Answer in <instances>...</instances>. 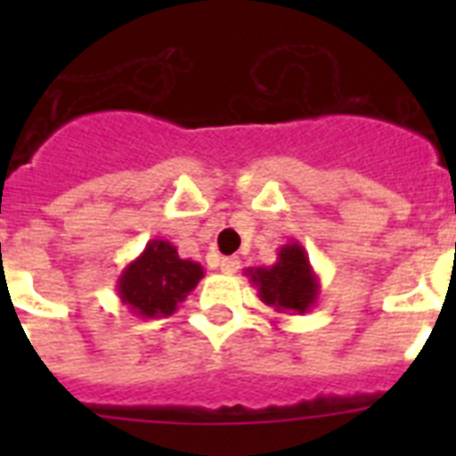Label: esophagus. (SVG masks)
<instances>
[{
    "label": "esophagus",
    "mask_w": 456,
    "mask_h": 456,
    "mask_svg": "<svg viewBox=\"0 0 456 456\" xmlns=\"http://www.w3.org/2000/svg\"><path fill=\"white\" fill-rule=\"evenodd\" d=\"M237 269H240V260H237L235 256L224 257V260H221V272L224 273H235Z\"/></svg>",
    "instance_id": "34e87169"
}]
</instances>
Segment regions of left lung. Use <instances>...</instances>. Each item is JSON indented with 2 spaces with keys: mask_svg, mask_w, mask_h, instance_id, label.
<instances>
[{
  "mask_svg": "<svg viewBox=\"0 0 456 456\" xmlns=\"http://www.w3.org/2000/svg\"><path fill=\"white\" fill-rule=\"evenodd\" d=\"M257 297L276 313L304 315L320 297V278L313 272L308 253L299 241H289L278 248L276 263L272 267L244 269Z\"/></svg>",
  "mask_w": 456,
  "mask_h": 456,
  "instance_id": "left-lung-1",
  "label": "left lung"
}]
</instances>
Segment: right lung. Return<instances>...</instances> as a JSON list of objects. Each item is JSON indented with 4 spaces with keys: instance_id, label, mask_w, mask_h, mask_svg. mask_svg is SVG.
Returning a JSON list of instances; mask_svg holds the SVG:
<instances>
[{
    "instance_id": "add662e5",
    "label": "right lung",
    "mask_w": 456,
    "mask_h": 456,
    "mask_svg": "<svg viewBox=\"0 0 456 456\" xmlns=\"http://www.w3.org/2000/svg\"><path fill=\"white\" fill-rule=\"evenodd\" d=\"M203 276V267L180 257L171 241L151 240L120 272L116 292L132 315L155 320L173 315Z\"/></svg>"
}]
</instances>
